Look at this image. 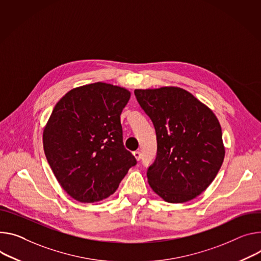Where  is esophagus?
<instances>
[{
  "instance_id": "esophagus-1",
  "label": "esophagus",
  "mask_w": 261,
  "mask_h": 261,
  "mask_svg": "<svg viewBox=\"0 0 261 261\" xmlns=\"http://www.w3.org/2000/svg\"><path fill=\"white\" fill-rule=\"evenodd\" d=\"M133 156L135 157V159H136L137 161H139V160H140V158H141V155H140V152H139V151H135V152H133Z\"/></svg>"
}]
</instances>
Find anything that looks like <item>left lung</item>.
I'll return each mask as SVG.
<instances>
[{"instance_id": "8db88e82", "label": "left lung", "mask_w": 261, "mask_h": 261, "mask_svg": "<svg viewBox=\"0 0 261 261\" xmlns=\"http://www.w3.org/2000/svg\"><path fill=\"white\" fill-rule=\"evenodd\" d=\"M157 136V155L148 182L161 199L184 203L201 195L215 180L225 157L216 114L187 90L164 86L135 89Z\"/></svg>"}]
</instances>
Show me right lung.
<instances>
[{"mask_svg":"<svg viewBox=\"0 0 261 261\" xmlns=\"http://www.w3.org/2000/svg\"><path fill=\"white\" fill-rule=\"evenodd\" d=\"M131 92L104 82L73 88L42 133L44 154L64 192L82 203L112 195L135 157L123 145L121 113Z\"/></svg>","mask_w":261,"mask_h":261,"instance_id":"right-lung-1","label":"right lung"}]
</instances>
